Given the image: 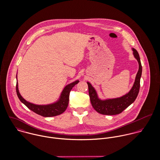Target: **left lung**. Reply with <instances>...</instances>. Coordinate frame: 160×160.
<instances>
[{
    "label": "left lung",
    "mask_w": 160,
    "mask_h": 160,
    "mask_svg": "<svg viewBox=\"0 0 160 160\" xmlns=\"http://www.w3.org/2000/svg\"><path fill=\"white\" fill-rule=\"evenodd\" d=\"M132 50L133 51V55L138 63V70L133 86L128 93L121 97L101 100L98 98L97 92L92 86L91 84L89 82H87L88 84L89 94L92 105L95 110L98 113L105 115L119 114L131 105L136 99L140 89V81L142 76V68L140 57L137 50L134 48H132Z\"/></svg>",
    "instance_id": "left-lung-1"
}]
</instances>
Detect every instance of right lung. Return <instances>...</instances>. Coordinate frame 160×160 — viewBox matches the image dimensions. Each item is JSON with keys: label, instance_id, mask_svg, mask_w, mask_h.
<instances>
[{"label": "right lung", "instance_id": "obj_1", "mask_svg": "<svg viewBox=\"0 0 160 160\" xmlns=\"http://www.w3.org/2000/svg\"><path fill=\"white\" fill-rule=\"evenodd\" d=\"M79 82L78 80H76L66 86L63 91L62 92L59 99L55 103L48 105H36L26 101L20 93L18 82H17L16 91L20 100L29 110L44 117H52L62 114L66 110L68 105L69 92L72 88Z\"/></svg>", "mask_w": 160, "mask_h": 160}]
</instances>
